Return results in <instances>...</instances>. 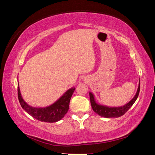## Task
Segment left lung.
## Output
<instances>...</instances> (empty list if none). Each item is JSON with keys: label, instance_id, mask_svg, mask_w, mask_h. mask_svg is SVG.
Instances as JSON below:
<instances>
[{"label": "left lung", "instance_id": "1", "mask_svg": "<svg viewBox=\"0 0 155 155\" xmlns=\"http://www.w3.org/2000/svg\"><path fill=\"white\" fill-rule=\"evenodd\" d=\"M140 90V80L139 83V86L136 92L135 96L133 97V99L128 102V103L124 104V106L121 107H108L106 105H102V104H98L96 103L95 98H94V94L90 92V98L91 105L94 111L97 114L101 115V117H107V118H110V117H118L124 115L128 109H129L135 102L137 100L139 96Z\"/></svg>", "mask_w": 155, "mask_h": 155}]
</instances>
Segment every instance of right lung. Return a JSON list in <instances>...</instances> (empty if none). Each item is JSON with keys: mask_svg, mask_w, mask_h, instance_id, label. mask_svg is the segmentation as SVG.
I'll use <instances>...</instances> for the list:
<instances>
[{"mask_svg": "<svg viewBox=\"0 0 155 155\" xmlns=\"http://www.w3.org/2000/svg\"><path fill=\"white\" fill-rule=\"evenodd\" d=\"M75 87L68 90L53 104L46 107H33L28 104L21 95L19 84L18 85V96L20 104L25 111L36 120L45 122H56L61 120L69 109L70 101Z\"/></svg>", "mask_w": 155, "mask_h": 155, "instance_id": "right-lung-1", "label": "right lung"}]
</instances>
